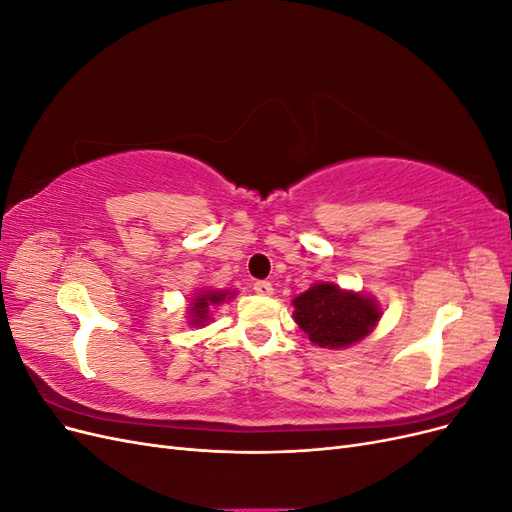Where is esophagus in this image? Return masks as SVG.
I'll return each mask as SVG.
<instances>
[{
	"label": "esophagus",
	"mask_w": 512,
	"mask_h": 512,
	"mask_svg": "<svg viewBox=\"0 0 512 512\" xmlns=\"http://www.w3.org/2000/svg\"><path fill=\"white\" fill-rule=\"evenodd\" d=\"M254 292L260 294V297H271L273 294V284L267 282V280H260L254 284Z\"/></svg>",
	"instance_id": "34e87169"
}]
</instances>
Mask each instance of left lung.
I'll use <instances>...</instances> for the list:
<instances>
[{"mask_svg": "<svg viewBox=\"0 0 512 512\" xmlns=\"http://www.w3.org/2000/svg\"><path fill=\"white\" fill-rule=\"evenodd\" d=\"M292 318L309 342L327 350L359 344L378 327L382 305L363 290H346L335 282L312 284L292 299Z\"/></svg>", "mask_w": 512, "mask_h": 512, "instance_id": "1", "label": "left lung"}]
</instances>
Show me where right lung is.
Instances as JSON below:
<instances>
[{"instance_id":"obj_1","label":"right lung","mask_w":512,"mask_h":512,"mask_svg":"<svg viewBox=\"0 0 512 512\" xmlns=\"http://www.w3.org/2000/svg\"><path fill=\"white\" fill-rule=\"evenodd\" d=\"M237 290H220V288H200L192 301L188 303V309H185V318H188L190 327L203 329L211 322V309L215 305H222L224 301L235 299Z\"/></svg>"}]
</instances>
